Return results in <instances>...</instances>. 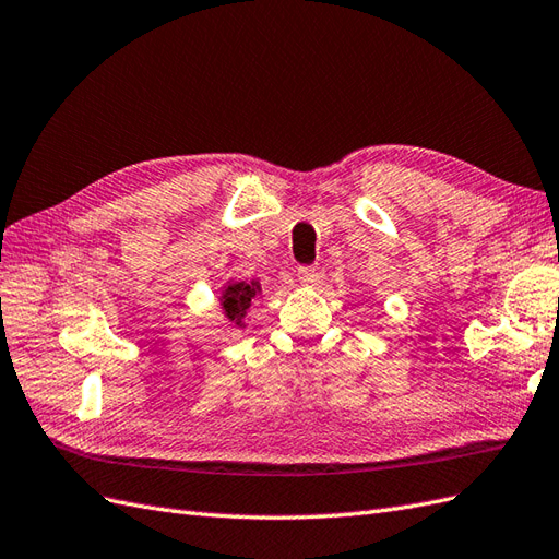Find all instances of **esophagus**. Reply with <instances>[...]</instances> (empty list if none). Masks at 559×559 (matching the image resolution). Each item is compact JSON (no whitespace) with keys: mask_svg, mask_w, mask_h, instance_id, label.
<instances>
[{"mask_svg":"<svg viewBox=\"0 0 559 559\" xmlns=\"http://www.w3.org/2000/svg\"><path fill=\"white\" fill-rule=\"evenodd\" d=\"M298 280H300V284H306V286H319L321 280H324V273H321L319 267L302 265V267H298Z\"/></svg>","mask_w":559,"mask_h":559,"instance_id":"34e87169","label":"esophagus"}]
</instances>
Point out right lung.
<instances>
[{"instance_id": "right-lung-1", "label": "right lung", "mask_w": 559, "mask_h": 559, "mask_svg": "<svg viewBox=\"0 0 559 559\" xmlns=\"http://www.w3.org/2000/svg\"><path fill=\"white\" fill-rule=\"evenodd\" d=\"M261 294V284L259 282H235L230 280L224 289L222 296H218V306H222L224 319H228L233 326L245 329V319L251 308V300Z\"/></svg>"}]
</instances>
